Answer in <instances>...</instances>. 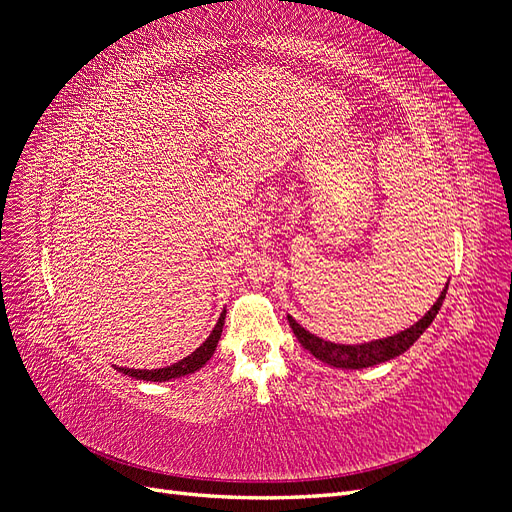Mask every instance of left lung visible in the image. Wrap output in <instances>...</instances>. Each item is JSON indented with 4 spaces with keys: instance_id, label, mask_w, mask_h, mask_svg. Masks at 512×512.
I'll list each match as a JSON object with an SVG mask.
<instances>
[{
    "instance_id": "8db88e82",
    "label": "left lung",
    "mask_w": 512,
    "mask_h": 512,
    "mask_svg": "<svg viewBox=\"0 0 512 512\" xmlns=\"http://www.w3.org/2000/svg\"><path fill=\"white\" fill-rule=\"evenodd\" d=\"M446 288L442 290V294L438 297V301L431 305L429 312L418 320L416 324H412L410 329L401 331L397 335L384 337V339H376V342H367V344H356V346H348V344H333V342H324V339L312 335L309 331H305L301 324L294 320L292 316H288L290 327L297 335V339L301 342V346L305 350L312 352L316 359H320L322 363H329L333 367H342V369H363V367H374L380 365L384 361H391L395 356L404 354L418 337L425 333V329L433 322V318L438 316L442 301L446 297Z\"/></svg>"
}]
</instances>
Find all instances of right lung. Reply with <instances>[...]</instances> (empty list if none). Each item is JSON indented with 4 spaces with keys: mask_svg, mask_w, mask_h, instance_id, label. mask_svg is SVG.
<instances>
[{
    "mask_svg": "<svg viewBox=\"0 0 512 512\" xmlns=\"http://www.w3.org/2000/svg\"><path fill=\"white\" fill-rule=\"evenodd\" d=\"M224 318H226V309L220 314L218 324H215L211 335L205 339V342L200 344L190 356H185V359H181V361H177L173 365L162 367V369H130V367H115V369L121 371V374L130 376V378L145 380V382H166V380L194 374L196 369H200L211 359L215 348H218L220 335H222V329H224Z\"/></svg>",
    "mask_w": 512,
    "mask_h": 512,
    "instance_id": "1",
    "label": "right lung"
}]
</instances>
